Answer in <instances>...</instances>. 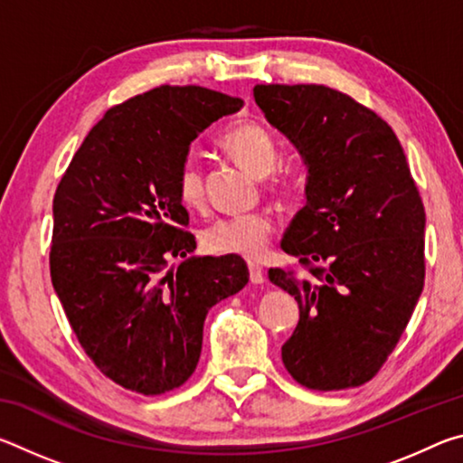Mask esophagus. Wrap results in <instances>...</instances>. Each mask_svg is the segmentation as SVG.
Instances as JSON below:
<instances>
[{
	"label": "esophagus",
	"instance_id": "1",
	"mask_svg": "<svg viewBox=\"0 0 463 463\" xmlns=\"http://www.w3.org/2000/svg\"><path fill=\"white\" fill-rule=\"evenodd\" d=\"M249 278L253 284H263L265 281V271L260 263L255 261H249Z\"/></svg>",
	"mask_w": 463,
	"mask_h": 463
}]
</instances>
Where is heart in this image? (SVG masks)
Returning <instances> with one entry per match:
<instances>
[{"mask_svg":"<svg viewBox=\"0 0 463 463\" xmlns=\"http://www.w3.org/2000/svg\"><path fill=\"white\" fill-rule=\"evenodd\" d=\"M221 145L242 167L257 177L269 175L278 165V145L268 130L255 122H239L226 128ZM175 190L187 208H198L203 202V179L195 161L185 159L175 175ZM273 232L269 214L255 213L245 216L221 218L202 234V245L213 255L260 257Z\"/></svg>","mask_w":463,"mask_h":463,"instance_id":"1","label":"heart"}]
</instances>
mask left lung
Listing matches in <instances>:
<instances>
[{
  "label": "left lung",
  "mask_w": 463,
  "mask_h": 463,
  "mask_svg": "<svg viewBox=\"0 0 463 463\" xmlns=\"http://www.w3.org/2000/svg\"><path fill=\"white\" fill-rule=\"evenodd\" d=\"M255 104L307 165V203L281 241L308 276L269 269L300 320L281 345L310 390L370 382L425 284V208L401 143L370 108L325 85H255Z\"/></svg>",
  "instance_id": "left-lung-1"
}]
</instances>
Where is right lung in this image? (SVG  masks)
<instances>
[{"mask_svg":"<svg viewBox=\"0 0 463 463\" xmlns=\"http://www.w3.org/2000/svg\"><path fill=\"white\" fill-rule=\"evenodd\" d=\"M241 98L161 85L109 108L52 200L51 278L99 372L145 396L194 373L208 310L249 281L239 255L195 257L177 169L200 132ZM169 256H182L177 269Z\"/></svg>","mask_w":463,"mask_h":463,"instance_id":"1","label":"right lung"}]
</instances>
